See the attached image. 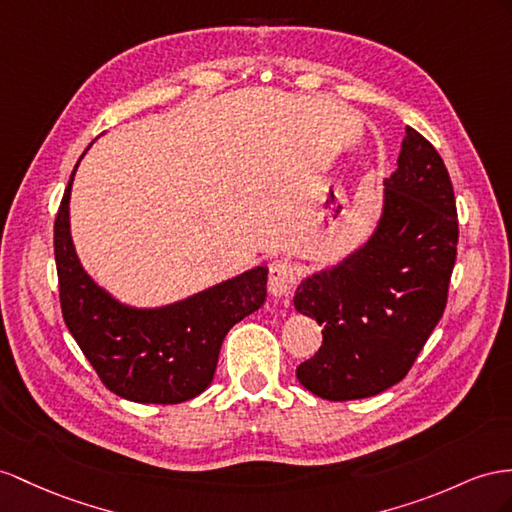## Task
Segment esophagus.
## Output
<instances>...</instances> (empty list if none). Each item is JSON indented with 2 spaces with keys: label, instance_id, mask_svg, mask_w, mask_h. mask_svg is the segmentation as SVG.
<instances>
[{
  "label": "esophagus",
  "instance_id": "1",
  "mask_svg": "<svg viewBox=\"0 0 512 512\" xmlns=\"http://www.w3.org/2000/svg\"><path fill=\"white\" fill-rule=\"evenodd\" d=\"M296 285V268L290 259H277L272 261L270 274H268V292L274 298L290 296Z\"/></svg>",
  "mask_w": 512,
  "mask_h": 512
}]
</instances>
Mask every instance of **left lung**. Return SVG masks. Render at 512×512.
Segmentation results:
<instances>
[{"label":"left lung","instance_id":"obj_1","mask_svg":"<svg viewBox=\"0 0 512 512\" xmlns=\"http://www.w3.org/2000/svg\"><path fill=\"white\" fill-rule=\"evenodd\" d=\"M456 244L448 168L406 127L370 240L296 287V311L322 326L320 350L296 368L300 385L344 402L400 383L443 316Z\"/></svg>","mask_w":512,"mask_h":512}]
</instances>
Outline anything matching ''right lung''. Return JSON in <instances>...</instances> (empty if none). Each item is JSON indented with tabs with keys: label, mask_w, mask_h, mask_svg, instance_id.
<instances>
[{
	"label": "right lung",
	"mask_w": 512,
	"mask_h": 512,
	"mask_svg": "<svg viewBox=\"0 0 512 512\" xmlns=\"http://www.w3.org/2000/svg\"><path fill=\"white\" fill-rule=\"evenodd\" d=\"M77 168V166H75ZM69 186L54 225L60 307L67 329L116 396L140 404H179L212 383L222 339L266 300L268 268L257 266L179 303L136 309L88 277L73 248Z\"/></svg>",
	"instance_id": "1"
}]
</instances>
